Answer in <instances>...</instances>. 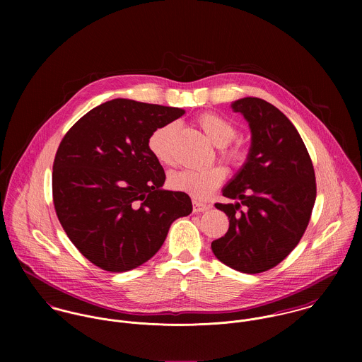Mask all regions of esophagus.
<instances>
[{
	"label": "esophagus",
	"mask_w": 362,
	"mask_h": 362,
	"mask_svg": "<svg viewBox=\"0 0 362 362\" xmlns=\"http://www.w3.org/2000/svg\"><path fill=\"white\" fill-rule=\"evenodd\" d=\"M192 205H194V211L195 213H199V211H205L209 209V205L206 204H202V202H199V201H197V199H194V202H192Z\"/></svg>",
	"instance_id": "esophagus-1"
}]
</instances>
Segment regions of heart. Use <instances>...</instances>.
Returning <instances> with one entry per match:
<instances>
[{
	"instance_id": "1",
	"label": "heart",
	"mask_w": 362,
	"mask_h": 362,
	"mask_svg": "<svg viewBox=\"0 0 362 362\" xmlns=\"http://www.w3.org/2000/svg\"><path fill=\"white\" fill-rule=\"evenodd\" d=\"M199 127L204 129L207 138L220 148V157L234 165H240L245 161L247 153L241 145H230L237 135L235 125L227 118L206 112L198 118ZM178 131L177 122L164 124L151 134L148 139V148L156 160L161 164L173 163V141ZM226 180V170L214 165L205 170H180L174 171L168 177V185L180 192H185L195 199H205L213 191H216Z\"/></svg>"
}]
</instances>
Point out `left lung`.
I'll use <instances>...</instances> for the list:
<instances>
[{
  "mask_svg": "<svg viewBox=\"0 0 362 362\" xmlns=\"http://www.w3.org/2000/svg\"><path fill=\"white\" fill-rule=\"evenodd\" d=\"M251 128L243 168L223 188L235 204H216L228 216L211 251L224 264L255 274L286 258L303 238L316 199L310 153L293 122L273 104L244 98L231 104Z\"/></svg>",
  "mask_w": 362,
  "mask_h": 362,
  "instance_id": "obj_1",
  "label": "left lung"
}]
</instances>
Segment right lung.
Masks as SVG:
<instances>
[{"mask_svg": "<svg viewBox=\"0 0 362 362\" xmlns=\"http://www.w3.org/2000/svg\"><path fill=\"white\" fill-rule=\"evenodd\" d=\"M182 108L114 99L92 108L62 138L52 201L78 251L107 272H127L161 248L170 226L192 211L185 192L161 189L165 174L148 148L156 128Z\"/></svg>", "mask_w": 362, "mask_h": 362, "instance_id": "add662e5", "label": "right lung"}]
</instances>
